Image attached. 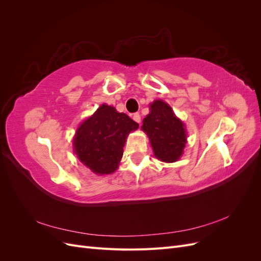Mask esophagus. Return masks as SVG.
<instances>
[{
  "instance_id": "1",
  "label": "esophagus",
  "mask_w": 261,
  "mask_h": 261,
  "mask_svg": "<svg viewBox=\"0 0 261 261\" xmlns=\"http://www.w3.org/2000/svg\"><path fill=\"white\" fill-rule=\"evenodd\" d=\"M133 120L135 121V122H137L138 124H140V114L139 113H135L133 115Z\"/></svg>"
}]
</instances>
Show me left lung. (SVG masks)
Returning <instances> with one entry per match:
<instances>
[{
  "instance_id": "obj_1",
  "label": "left lung",
  "mask_w": 261,
  "mask_h": 261,
  "mask_svg": "<svg viewBox=\"0 0 261 261\" xmlns=\"http://www.w3.org/2000/svg\"><path fill=\"white\" fill-rule=\"evenodd\" d=\"M143 129L149 137L154 155L162 162L177 161L186 145L185 125L162 100L150 105V113L144 118Z\"/></svg>"
}]
</instances>
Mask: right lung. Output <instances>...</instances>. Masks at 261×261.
<instances>
[{
  "label": "right lung",
  "mask_w": 261,
  "mask_h": 261,
  "mask_svg": "<svg viewBox=\"0 0 261 261\" xmlns=\"http://www.w3.org/2000/svg\"><path fill=\"white\" fill-rule=\"evenodd\" d=\"M138 126L128 115L102 105L77 128L74 152L96 174H111L120 164L128 134Z\"/></svg>",
  "instance_id": "obj_1"
}]
</instances>
